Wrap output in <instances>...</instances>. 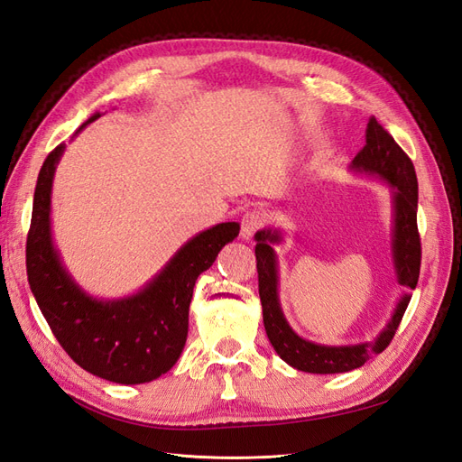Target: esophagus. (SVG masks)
Here are the masks:
<instances>
[{
  "mask_svg": "<svg viewBox=\"0 0 462 462\" xmlns=\"http://www.w3.org/2000/svg\"><path fill=\"white\" fill-rule=\"evenodd\" d=\"M263 226V214L258 212V209H253V212H246L241 219V236L245 241H253V236L256 231Z\"/></svg>",
  "mask_w": 462,
  "mask_h": 462,
  "instance_id": "34e87169",
  "label": "esophagus"
}]
</instances>
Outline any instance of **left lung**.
<instances>
[{"mask_svg": "<svg viewBox=\"0 0 462 462\" xmlns=\"http://www.w3.org/2000/svg\"><path fill=\"white\" fill-rule=\"evenodd\" d=\"M353 171L382 179L391 187L393 202V229H391V253L399 285L404 287L387 326L372 341L356 345H319L292 331L279 302V268L273 245L283 241L275 227L262 229L254 235L258 292L262 300L263 328L275 353L289 366L309 374H343L360 368L374 355L385 351L401 324L402 314L411 302V291L420 275V235L416 226L418 209V180L411 158L401 150L380 123L372 117L366 129V144L351 162Z\"/></svg>", "mask_w": 462, "mask_h": 462, "instance_id": "1", "label": "left lung"}]
</instances>
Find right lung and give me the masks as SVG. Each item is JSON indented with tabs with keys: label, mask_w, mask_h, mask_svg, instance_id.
<instances>
[{
	"label": "right lung",
	"mask_w": 462,
	"mask_h": 462,
	"mask_svg": "<svg viewBox=\"0 0 462 462\" xmlns=\"http://www.w3.org/2000/svg\"><path fill=\"white\" fill-rule=\"evenodd\" d=\"M97 117L82 123L75 136ZM63 152L65 144L51 150L38 173L26 239L31 291L55 339L80 368L123 385L152 382L170 372L183 353L194 283L241 226L226 221L194 235L134 295L96 299L79 287L53 245L51 187Z\"/></svg>",
	"instance_id": "right-lung-1"
}]
</instances>
